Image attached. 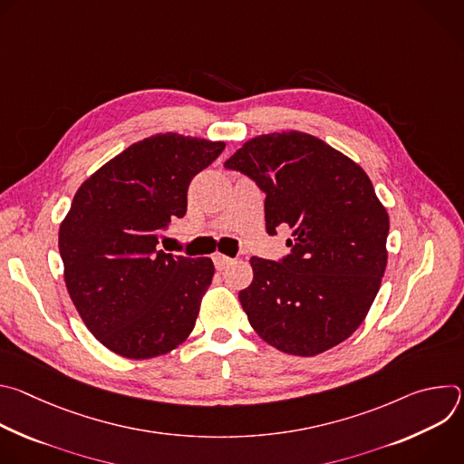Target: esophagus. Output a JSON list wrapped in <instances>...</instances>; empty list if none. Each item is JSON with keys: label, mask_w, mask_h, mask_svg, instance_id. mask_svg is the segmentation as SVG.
Wrapping results in <instances>:
<instances>
[{"label": "esophagus", "mask_w": 464, "mask_h": 464, "mask_svg": "<svg viewBox=\"0 0 464 464\" xmlns=\"http://www.w3.org/2000/svg\"><path fill=\"white\" fill-rule=\"evenodd\" d=\"M213 262H215V266H217V270H226L229 264H233V258H229V256H226V255H222V253H215L213 255Z\"/></svg>", "instance_id": "34e87169"}]
</instances>
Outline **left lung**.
Masks as SVG:
<instances>
[{
	"label": "left lung",
	"instance_id": "1",
	"mask_svg": "<svg viewBox=\"0 0 464 464\" xmlns=\"http://www.w3.org/2000/svg\"><path fill=\"white\" fill-rule=\"evenodd\" d=\"M266 194V231H292L281 258L251 256L238 292L255 333L272 347L315 356L345 342L365 319L385 272L389 217L365 170L303 131L242 145L226 163Z\"/></svg>",
	"mask_w": 464,
	"mask_h": 464
}]
</instances>
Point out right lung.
I'll return each instance as SVG.
<instances>
[{"mask_svg": "<svg viewBox=\"0 0 464 464\" xmlns=\"http://www.w3.org/2000/svg\"><path fill=\"white\" fill-rule=\"evenodd\" d=\"M224 149L222 141L158 134L79 187L58 231L63 279L84 324L111 353L147 360L192 333L213 260L165 253L158 244L187 213L190 179Z\"/></svg>", "mask_w": 464, "mask_h": 464, "instance_id": "1", "label": "right lung"}]
</instances>
